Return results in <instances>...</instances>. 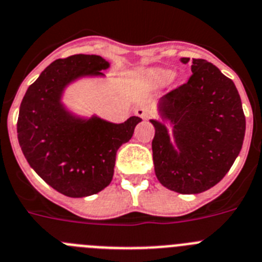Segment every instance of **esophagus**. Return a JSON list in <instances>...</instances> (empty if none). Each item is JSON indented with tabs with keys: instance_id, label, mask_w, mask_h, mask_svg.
Returning <instances> with one entry per match:
<instances>
[{
	"instance_id": "esophagus-1",
	"label": "esophagus",
	"mask_w": 262,
	"mask_h": 262,
	"mask_svg": "<svg viewBox=\"0 0 262 262\" xmlns=\"http://www.w3.org/2000/svg\"><path fill=\"white\" fill-rule=\"evenodd\" d=\"M136 115L138 117H141V119L146 120V119H148V117L151 116L152 111H151V108H150V105L140 104V105H137Z\"/></svg>"
}]
</instances>
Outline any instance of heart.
Listing matches in <instances>:
<instances>
[{"mask_svg": "<svg viewBox=\"0 0 262 262\" xmlns=\"http://www.w3.org/2000/svg\"><path fill=\"white\" fill-rule=\"evenodd\" d=\"M148 77H150L152 81H163V79L168 78L169 72L162 69H152L148 72Z\"/></svg>", "mask_w": 262, "mask_h": 262, "instance_id": "obj_1", "label": "heart"}]
</instances>
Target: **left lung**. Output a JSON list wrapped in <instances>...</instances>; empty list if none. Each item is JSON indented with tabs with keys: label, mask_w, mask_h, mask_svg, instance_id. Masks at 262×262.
<instances>
[{
	"label": "left lung",
	"mask_w": 262,
	"mask_h": 262,
	"mask_svg": "<svg viewBox=\"0 0 262 262\" xmlns=\"http://www.w3.org/2000/svg\"><path fill=\"white\" fill-rule=\"evenodd\" d=\"M190 70L187 83L167 93L158 107L162 119L173 125L175 145L166 126L150 120L155 128V175L162 185L183 194L205 192L222 180L246 134V116L234 82L202 58H193Z\"/></svg>",
	"instance_id": "8db88e82"
}]
</instances>
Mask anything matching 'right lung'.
<instances>
[{"instance_id": "obj_1", "label": "right lung", "mask_w": 262, "mask_h": 262, "mask_svg": "<svg viewBox=\"0 0 262 262\" xmlns=\"http://www.w3.org/2000/svg\"><path fill=\"white\" fill-rule=\"evenodd\" d=\"M108 67L95 55L58 58L28 87L20 103L16 132L25 158L48 185L68 197L95 194L110 185L117 150L142 120H83L61 104L67 84L83 75H103Z\"/></svg>"}]
</instances>
